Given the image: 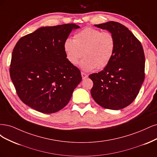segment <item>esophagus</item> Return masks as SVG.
Listing matches in <instances>:
<instances>
[{"mask_svg":"<svg viewBox=\"0 0 157 157\" xmlns=\"http://www.w3.org/2000/svg\"><path fill=\"white\" fill-rule=\"evenodd\" d=\"M82 76L83 79H84L87 78L88 77V74H85V73H84V72H82Z\"/></svg>","mask_w":157,"mask_h":157,"instance_id":"obj_1","label":"esophagus"}]
</instances>
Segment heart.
<instances>
[{"instance_id":"b5f03b06","label":"heart","mask_w":157,"mask_h":157,"mask_svg":"<svg viewBox=\"0 0 157 157\" xmlns=\"http://www.w3.org/2000/svg\"><path fill=\"white\" fill-rule=\"evenodd\" d=\"M115 46L112 33L90 27L75 33L74 40L66 39L63 45L66 57L71 64L76 65L83 55L80 68L85 72L107 67L114 56Z\"/></svg>"}]
</instances>
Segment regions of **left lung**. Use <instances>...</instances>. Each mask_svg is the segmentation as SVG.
Instances as JSON below:
<instances>
[{
  "label": "left lung",
  "mask_w": 157,
  "mask_h": 157,
  "mask_svg": "<svg viewBox=\"0 0 157 157\" xmlns=\"http://www.w3.org/2000/svg\"><path fill=\"white\" fill-rule=\"evenodd\" d=\"M112 33L115 52L109 64L98 73L89 75L93 82L90 94L102 107L118 110L132 103L145 78V55L140 42L132 33L118 22L94 25Z\"/></svg>",
  "instance_id": "obj_1"
}]
</instances>
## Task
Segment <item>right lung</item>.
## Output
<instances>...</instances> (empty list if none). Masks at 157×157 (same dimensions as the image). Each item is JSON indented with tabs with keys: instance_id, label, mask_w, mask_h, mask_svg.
I'll return each instance as SVG.
<instances>
[{
	"instance_id": "obj_1",
	"label": "right lung",
	"mask_w": 157,
	"mask_h": 157,
	"mask_svg": "<svg viewBox=\"0 0 157 157\" xmlns=\"http://www.w3.org/2000/svg\"><path fill=\"white\" fill-rule=\"evenodd\" d=\"M78 25L42 27L19 40L14 47L10 74L22 102L44 113L67 105L82 79L80 70L66 57L63 45Z\"/></svg>"
}]
</instances>
